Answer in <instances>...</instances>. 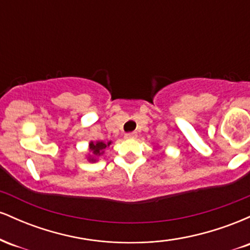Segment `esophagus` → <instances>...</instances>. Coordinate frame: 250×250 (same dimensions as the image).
Returning a JSON list of instances; mask_svg holds the SVG:
<instances>
[{
    "label": "esophagus",
    "instance_id": "obj_1",
    "mask_svg": "<svg viewBox=\"0 0 250 250\" xmlns=\"http://www.w3.org/2000/svg\"><path fill=\"white\" fill-rule=\"evenodd\" d=\"M125 139H129V140H130V139H136L137 134L136 133H127V134L125 135Z\"/></svg>",
    "mask_w": 250,
    "mask_h": 250
}]
</instances>
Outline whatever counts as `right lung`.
<instances>
[{"label":"right lung","mask_w":250,"mask_h":250,"mask_svg":"<svg viewBox=\"0 0 250 250\" xmlns=\"http://www.w3.org/2000/svg\"><path fill=\"white\" fill-rule=\"evenodd\" d=\"M111 145V141L103 142V141H90L89 142V153H87L85 157L89 162H96L101 155L104 153V149L108 148Z\"/></svg>","instance_id":"right-lung-1"}]
</instances>
